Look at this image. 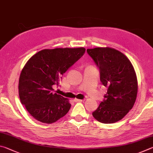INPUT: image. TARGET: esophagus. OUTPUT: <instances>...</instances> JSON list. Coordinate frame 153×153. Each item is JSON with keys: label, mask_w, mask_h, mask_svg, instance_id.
<instances>
[{"label": "esophagus", "mask_w": 153, "mask_h": 153, "mask_svg": "<svg viewBox=\"0 0 153 153\" xmlns=\"http://www.w3.org/2000/svg\"><path fill=\"white\" fill-rule=\"evenodd\" d=\"M74 101L75 102H82V101H84V100H79V99H74Z\"/></svg>", "instance_id": "obj_1"}]
</instances>
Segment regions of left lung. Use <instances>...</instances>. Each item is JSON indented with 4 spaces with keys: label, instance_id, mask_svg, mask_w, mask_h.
Wrapping results in <instances>:
<instances>
[{
    "label": "left lung",
    "instance_id": "obj_1",
    "mask_svg": "<svg viewBox=\"0 0 153 153\" xmlns=\"http://www.w3.org/2000/svg\"><path fill=\"white\" fill-rule=\"evenodd\" d=\"M100 71V81L108 88L93 116L103 124L122 120L133 108L138 93L137 77L131 62L124 53L111 48L87 49Z\"/></svg>",
    "mask_w": 153,
    "mask_h": 153
}]
</instances>
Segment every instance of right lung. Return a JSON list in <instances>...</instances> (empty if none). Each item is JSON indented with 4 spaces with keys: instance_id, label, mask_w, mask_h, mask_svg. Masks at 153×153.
<instances>
[{
    "instance_id": "1",
    "label": "right lung",
    "mask_w": 153,
    "mask_h": 153,
    "mask_svg": "<svg viewBox=\"0 0 153 153\" xmlns=\"http://www.w3.org/2000/svg\"><path fill=\"white\" fill-rule=\"evenodd\" d=\"M85 48H55L39 51L29 58L21 71L19 95L21 103L35 119L52 124L68 113V100L53 92L62 75L81 58Z\"/></svg>"
}]
</instances>
